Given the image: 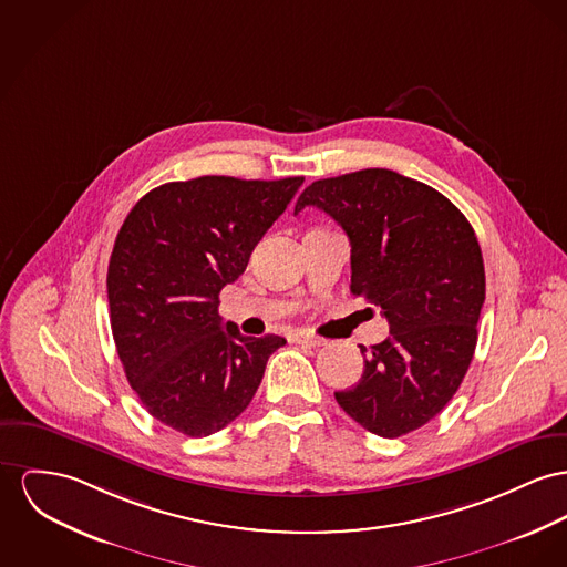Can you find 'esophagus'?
<instances>
[{
	"mask_svg": "<svg viewBox=\"0 0 567 567\" xmlns=\"http://www.w3.org/2000/svg\"><path fill=\"white\" fill-rule=\"evenodd\" d=\"M295 341H297V343H301V346H307V348H320V346H324V343H327L324 338H318V336L307 333V331H299V333L295 336Z\"/></svg>",
	"mask_w": 567,
	"mask_h": 567,
	"instance_id": "esophagus-1",
	"label": "esophagus"
}]
</instances>
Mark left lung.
<instances>
[{
  "label": "left lung",
  "instance_id": "8db88e82",
  "mask_svg": "<svg viewBox=\"0 0 567 567\" xmlns=\"http://www.w3.org/2000/svg\"><path fill=\"white\" fill-rule=\"evenodd\" d=\"M305 206L348 234L350 292L391 331L361 346L363 377L336 400L372 434H409L447 406L471 365L486 299L477 236L443 193L380 167L311 183L295 215Z\"/></svg>",
  "mask_w": 567,
  "mask_h": 567
}]
</instances>
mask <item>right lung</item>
Segmentation results:
<instances>
[{"mask_svg": "<svg viewBox=\"0 0 567 567\" xmlns=\"http://www.w3.org/2000/svg\"><path fill=\"white\" fill-rule=\"evenodd\" d=\"M302 176H202L146 193L115 236L107 299L117 357L161 423L187 436L224 430L254 400L279 336L224 327L219 292L249 265Z\"/></svg>", "mask_w": 567, "mask_h": 567, "instance_id": "1", "label": "right lung"}]
</instances>
